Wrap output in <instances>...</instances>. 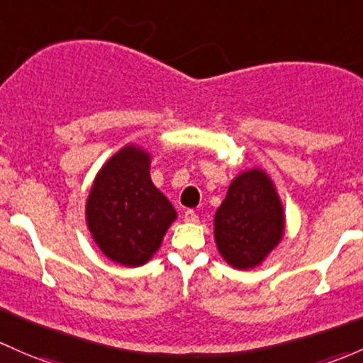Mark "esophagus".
<instances>
[{
    "label": "esophagus",
    "mask_w": 363,
    "mask_h": 363,
    "mask_svg": "<svg viewBox=\"0 0 363 363\" xmlns=\"http://www.w3.org/2000/svg\"><path fill=\"white\" fill-rule=\"evenodd\" d=\"M184 220H186V223L196 224V223H198L196 212H194V211H186V212H184Z\"/></svg>",
    "instance_id": "esophagus-1"
}]
</instances>
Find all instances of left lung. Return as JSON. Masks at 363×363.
I'll return each mask as SVG.
<instances>
[{"mask_svg":"<svg viewBox=\"0 0 363 363\" xmlns=\"http://www.w3.org/2000/svg\"><path fill=\"white\" fill-rule=\"evenodd\" d=\"M285 233V211L268 172L254 167L236 175L213 216V240L235 269H254L277 249Z\"/></svg>","mask_w":363,"mask_h":363,"instance_id":"8db88e82","label":"left lung"}]
</instances>
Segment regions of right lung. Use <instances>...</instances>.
Here are the masks:
<instances>
[{"instance_id":"right-lung-1","label":"right lung","mask_w":363,"mask_h":363,"mask_svg":"<svg viewBox=\"0 0 363 363\" xmlns=\"http://www.w3.org/2000/svg\"><path fill=\"white\" fill-rule=\"evenodd\" d=\"M151 152L127 144L97 172L85 205L95 245L127 268L146 264L175 219L174 205L151 181Z\"/></svg>"}]
</instances>
